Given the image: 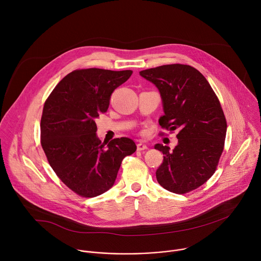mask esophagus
<instances>
[{
    "label": "esophagus",
    "instance_id": "obj_1",
    "mask_svg": "<svg viewBox=\"0 0 261 261\" xmlns=\"http://www.w3.org/2000/svg\"><path fill=\"white\" fill-rule=\"evenodd\" d=\"M146 148H147V146L144 143H142V142L137 143V151H144V150H146Z\"/></svg>",
    "mask_w": 261,
    "mask_h": 261
}]
</instances>
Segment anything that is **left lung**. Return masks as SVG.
<instances>
[{"mask_svg": "<svg viewBox=\"0 0 261 261\" xmlns=\"http://www.w3.org/2000/svg\"><path fill=\"white\" fill-rule=\"evenodd\" d=\"M139 74L160 92L164 110L160 126L178 130L172 151L155 145L164 155L157 180L172 193L195 190L215 173L224 150L227 123L220 101L205 77L189 65H163Z\"/></svg>", "mask_w": 261, "mask_h": 261, "instance_id": "left-lung-1", "label": "left lung"}]
</instances>
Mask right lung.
<instances>
[{"label": "right lung", "instance_id": "add662e5", "mask_svg": "<svg viewBox=\"0 0 261 261\" xmlns=\"http://www.w3.org/2000/svg\"><path fill=\"white\" fill-rule=\"evenodd\" d=\"M131 74V70H74L44 103L42 148L59 178L80 196L96 197L113 187L123 159L136 151L127 137L102 143L95 123L107 111L111 94Z\"/></svg>", "mask_w": 261, "mask_h": 261}]
</instances>
